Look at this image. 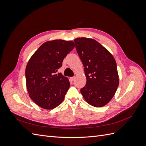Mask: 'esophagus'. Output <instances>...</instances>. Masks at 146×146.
Returning a JSON list of instances; mask_svg holds the SVG:
<instances>
[{
    "mask_svg": "<svg viewBox=\"0 0 146 146\" xmlns=\"http://www.w3.org/2000/svg\"><path fill=\"white\" fill-rule=\"evenodd\" d=\"M75 78H76V77H70V80H72V81H74L75 80Z\"/></svg>",
    "mask_w": 146,
    "mask_h": 146,
    "instance_id": "esophagus-1",
    "label": "esophagus"
}]
</instances>
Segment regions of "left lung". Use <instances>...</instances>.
I'll list each match as a JSON object with an SVG mask.
<instances>
[{"label":"left lung","instance_id":"obj_1","mask_svg":"<svg viewBox=\"0 0 146 146\" xmlns=\"http://www.w3.org/2000/svg\"><path fill=\"white\" fill-rule=\"evenodd\" d=\"M74 42L86 78L81 93L90 105L104 107L111 100L119 85L116 61L107 48L93 39L78 38Z\"/></svg>","mask_w":146,"mask_h":146}]
</instances>
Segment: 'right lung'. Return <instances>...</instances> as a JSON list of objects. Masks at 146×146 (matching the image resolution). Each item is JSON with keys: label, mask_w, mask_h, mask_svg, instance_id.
<instances>
[{"label": "right lung", "mask_w": 146, "mask_h": 146, "mask_svg": "<svg viewBox=\"0 0 146 146\" xmlns=\"http://www.w3.org/2000/svg\"><path fill=\"white\" fill-rule=\"evenodd\" d=\"M74 47L72 41H47L28 61L25 69L27 91L31 99L41 108L54 109L63 101L70 82L61 73H55Z\"/></svg>", "instance_id": "add662e5"}]
</instances>
